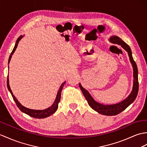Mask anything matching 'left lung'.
<instances>
[{"mask_svg":"<svg viewBox=\"0 0 147 147\" xmlns=\"http://www.w3.org/2000/svg\"><path fill=\"white\" fill-rule=\"evenodd\" d=\"M110 41L113 44H117L118 45H121V46L123 48L125 51H127L128 54V56L129 57V61L132 64L133 69H134V84H133V89L129 94V96L122 101L120 103L115 105H105L103 104L99 103L98 102L95 101L94 99L91 96V94L89 93L86 90L81 86V84L79 83V86L81 91L83 92L84 96L86 98V100L88 101V105L90 107L93 108L94 110L97 111L98 113L103 115L107 116H113L117 115L119 113H120L123 110H125L129 105H130L133 102L135 101L136 98V96L138 94V68L134 60V58L132 57L131 50L130 47L126 44L123 40H122L120 37L116 36H113L110 38Z\"/></svg>","mask_w":147,"mask_h":147,"instance_id":"8db88e82","label":"left lung"}]
</instances>
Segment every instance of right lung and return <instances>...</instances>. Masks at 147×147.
<instances>
[{
	"label": "right lung",
	"mask_w": 147,
	"mask_h": 147,
	"mask_svg": "<svg viewBox=\"0 0 147 147\" xmlns=\"http://www.w3.org/2000/svg\"><path fill=\"white\" fill-rule=\"evenodd\" d=\"M24 37V36H20L19 38L17 39L16 40V42L15 44V46L13 47V49L12 51V53L11 54V55L9 56V63H10V61L11 59V57L12 54H13V53L15 52V51L17 48V47H18V43L20 41V40L21 39L22 37ZM65 82L64 81V83L61 84V86H60L59 91L57 92V96L56 98V100L54 101V103L53 104V105L50 107L49 108L45 109V110H32V109H29L27 108H26L22 106L21 104H20L19 102L18 101V100H17L16 98L15 97L14 95L13 94L12 90H11V88H10L9 86V75L7 76V86L8 88V90L10 91V93L12 94V96L13 99V100L16 102V103L18 106V108L20 109V110L22 111L23 113H24L28 115L29 116L33 118H46V117H48L49 116H51V115H53V113L56 112V111L57 110L58 108V103H59L60 100H61V91H62L63 90V88L64 86V84H65Z\"/></svg>",
	"instance_id": "obj_1"
}]
</instances>
